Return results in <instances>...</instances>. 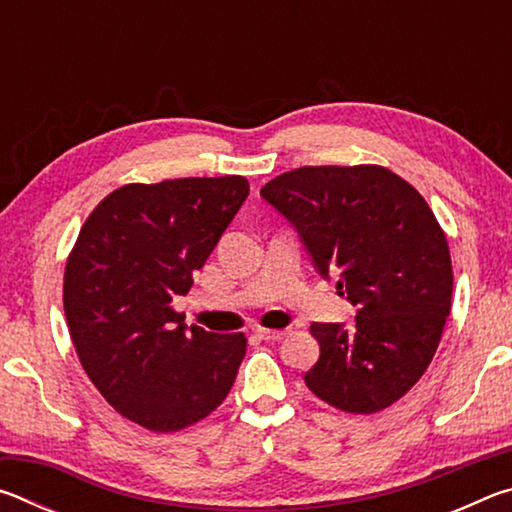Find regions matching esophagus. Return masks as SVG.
<instances>
[{
  "label": "esophagus",
  "instance_id": "esophagus-1",
  "mask_svg": "<svg viewBox=\"0 0 512 512\" xmlns=\"http://www.w3.org/2000/svg\"><path fill=\"white\" fill-rule=\"evenodd\" d=\"M255 336L262 341H280L284 336V329H264V327H257L255 329Z\"/></svg>",
  "mask_w": 512,
  "mask_h": 512
}]
</instances>
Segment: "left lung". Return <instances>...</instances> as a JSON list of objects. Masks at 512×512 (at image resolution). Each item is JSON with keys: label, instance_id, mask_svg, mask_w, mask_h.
Instances as JSON below:
<instances>
[{"label": "left lung", "instance_id": "8db88e82", "mask_svg": "<svg viewBox=\"0 0 512 512\" xmlns=\"http://www.w3.org/2000/svg\"><path fill=\"white\" fill-rule=\"evenodd\" d=\"M316 273L357 307L352 325L314 323L309 391L348 413H377L411 391L452 307V259L436 216L384 167H302L262 187Z\"/></svg>", "mask_w": 512, "mask_h": 512}]
</instances>
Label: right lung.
<instances>
[{
	"label": "right lung",
	"instance_id": "right-lung-1",
	"mask_svg": "<svg viewBox=\"0 0 512 512\" xmlns=\"http://www.w3.org/2000/svg\"><path fill=\"white\" fill-rule=\"evenodd\" d=\"M248 180L124 185L94 207L65 266V318L99 393L151 431L203 420L228 397L244 334L189 327L171 309L248 198Z\"/></svg>",
	"mask_w": 512,
	"mask_h": 512
}]
</instances>
